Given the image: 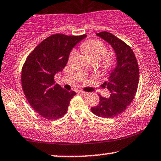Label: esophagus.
Wrapping results in <instances>:
<instances>
[{
    "label": "esophagus",
    "mask_w": 161,
    "mask_h": 161,
    "mask_svg": "<svg viewBox=\"0 0 161 161\" xmlns=\"http://www.w3.org/2000/svg\"><path fill=\"white\" fill-rule=\"evenodd\" d=\"M79 94H81V95H83V96H87V95H88V93L85 92V91H79Z\"/></svg>",
    "instance_id": "obj_1"
}]
</instances>
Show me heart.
<instances>
[{"instance_id":"b5f03b06","label":"heart","mask_w":161,"mask_h":161,"mask_svg":"<svg viewBox=\"0 0 161 161\" xmlns=\"http://www.w3.org/2000/svg\"><path fill=\"white\" fill-rule=\"evenodd\" d=\"M81 51L87 57L91 62H99L102 61V64L104 68H108L111 65V61L106 56L108 50L107 47L103 42L98 40L87 41L82 44L80 47ZM76 52H72L69 56V62H71L76 57ZM88 70H85V73H87Z\"/></svg>"}]
</instances>
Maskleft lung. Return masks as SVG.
Returning a JSON list of instances; mask_svg holds the SVG:
<instances>
[{
	"label": "left lung",
	"instance_id": "left-lung-1",
	"mask_svg": "<svg viewBox=\"0 0 161 161\" xmlns=\"http://www.w3.org/2000/svg\"><path fill=\"white\" fill-rule=\"evenodd\" d=\"M96 35L108 42L116 55L117 64L109 71L103 86L110 91L109 98L99 95V103L91 108L95 115L112 118L123 113L135 98L139 83V68L131 48L108 32Z\"/></svg>",
	"mask_w": 161,
	"mask_h": 161
}]
</instances>
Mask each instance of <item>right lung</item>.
I'll return each instance as SVG.
<instances>
[{
    "label": "right lung",
    "mask_w": 161,
    "mask_h": 161,
    "mask_svg": "<svg viewBox=\"0 0 161 161\" xmlns=\"http://www.w3.org/2000/svg\"><path fill=\"white\" fill-rule=\"evenodd\" d=\"M86 35L55 34L41 42L28 56L21 71V85L28 103L47 119H58L68 111L74 91L64 90L54 81L68 63L72 49Z\"/></svg>",
    "instance_id": "right-lung-1"
}]
</instances>
